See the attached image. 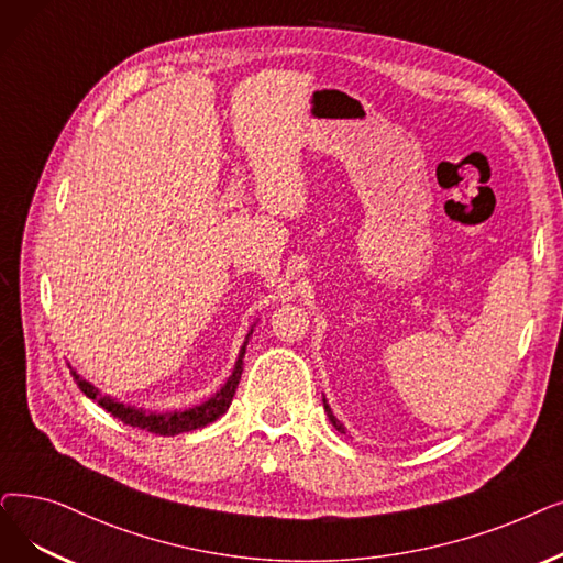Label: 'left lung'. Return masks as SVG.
<instances>
[{"mask_svg": "<svg viewBox=\"0 0 563 563\" xmlns=\"http://www.w3.org/2000/svg\"><path fill=\"white\" fill-rule=\"evenodd\" d=\"M324 409H327V413H329V421L333 423V428H335L338 432H342V434H345V428H342V423H340V421H338V419L333 417V411H331V407L327 405V400H324Z\"/></svg>", "mask_w": 563, "mask_h": 563, "instance_id": "1", "label": "left lung"}]
</instances>
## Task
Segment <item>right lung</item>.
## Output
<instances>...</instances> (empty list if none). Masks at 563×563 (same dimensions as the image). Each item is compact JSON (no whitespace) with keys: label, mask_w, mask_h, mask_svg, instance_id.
<instances>
[{"label":"right lung","mask_w":563,"mask_h":563,"mask_svg":"<svg viewBox=\"0 0 563 563\" xmlns=\"http://www.w3.org/2000/svg\"><path fill=\"white\" fill-rule=\"evenodd\" d=\"M253 333V329H251ZM249 333V335H251ZM246 345L249 340L243 342V347L239 352V358H236V365H234V373L230 375V379L225 382V386L218 390V394L213 398H209L207 402L198 405V407H190V409H184V411H169V413H154V411H142V409H135V407H124L121 402H114L112 398H101V390L93 388L87 379H82L76 371H70L73 379L78 382L80 390L99 402L106 411H110L114 419L124 421L133 428H142L146 432H154V434H163V437H175V434H181V432H190V430H198V428H205L209 423H213L218 417H223V413L230 409L232 405V398H234V390L239 386V379H241V371H243V354H246Z\"/></svg>","instance_id":"right-lung-1"}]
</instances>
